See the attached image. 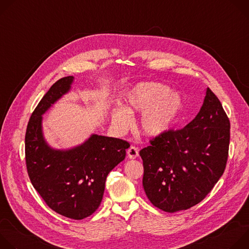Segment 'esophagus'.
I'll list each match as a JSON object with an SVG mask.
<instances>
[{
    "instance_id": "1",
    "label": "esophagus",
    "mask_w": 249,
    "mask_h": 249,
    "mask_svg": "<svg viewBox=\"0 0 249 249\" xmlns=\"http://www.w3.org/2000/svg\"><path fill=\"white\" fill-rule=\"evenodd\" d=\"M127 155H128V158L129 159H131V160H135L136 158H138L139 157V150H138V148H136V147H131V148H129L128 149V151H127Z\"/></svg>"
}]
</instances>
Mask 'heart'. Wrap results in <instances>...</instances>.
<instances>
[{
	"instance_id": "heart-1",
	"label": "heart",
	"mask_w": 249,
	"mask_h": 249,
	"mask_svg": "<svg viewBox=\"0 0 249 249\" xmlns=\"http://www.w3.org/2000/svg\"><path fill=\"white\" fill-rule=\"evenodd\" d=\"M183 105L181 94L166 85L155 82L140 83L124 97V107L111 111V119L120 130H126L132 114L142 112L139 129L149 138H158L170 130Z\"/></svg>"
}]
</instances>
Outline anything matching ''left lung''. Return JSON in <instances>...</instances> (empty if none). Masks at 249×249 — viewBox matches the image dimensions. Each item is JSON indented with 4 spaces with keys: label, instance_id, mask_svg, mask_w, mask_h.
<instances>
[{
    "label": "left lung",
    "instance_id": "left-lung-1",
    "mask_svg": "<svg viewBox=\"0 0 249 249\" xmlns=\"http://www.w3.org/2000/svg\"><path fill=\"white\" fill-rule=\"evenodd\" d=\"M230 120L209 88L199 113L140 151L143 187L151 203L168 213L201 202L223 175L229 156Z\"/></svg>",
    "mask_w": 249,
    "mask_h": 249
}]
</instances>
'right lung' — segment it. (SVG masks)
I'll return each mask as SVG.
<instances>
[{"label": "right lung", "mask_w": 249, "mask_h": 249, "mask_svg": "<svg viewBox=\"0 0 249 249\" xmlns=\"http://www.w3.org/2000/svg\"><path fill=\"white\" fill-rule=\"evenodd\" d=\"M74 82L57 81L34 109L25 133V161L33 187L58 214L83 220L99 207L108 173L121 162L128 142L92 134L83 144L68 150L53 149L42 131V115L68 93Z\"/></svg>", "instance_id": "obj_1"}]
</instances>
